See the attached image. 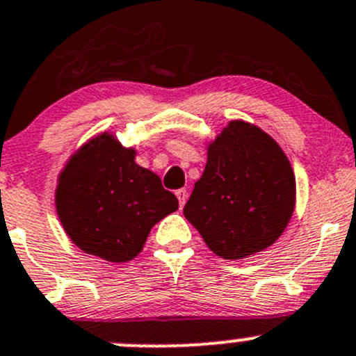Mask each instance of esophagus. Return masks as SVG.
Listing matches in <instances>:
<instances>
[{
  "mask_svg": "<svg viewBox=\"0 0 356 356\" xmlns=\"http://www.w3.org/2000/svg\"><path fill=\"white\" fill-rule=\"evenodd\" d=\"M175 196H177L179 200V207H184L186 200H188V191H186V189H177V191H175Z\"/></svg>",
  "mask_w": 356,
  "mask_h": 356,
  "instance_id": "obj_1",
  "label": "esophagus"
}]
</instances>
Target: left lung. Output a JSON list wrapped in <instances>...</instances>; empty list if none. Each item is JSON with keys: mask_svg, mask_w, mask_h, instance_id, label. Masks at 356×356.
<instances>
[{"mask_svg": "<svg viewBox=\"0 0 356 356\" xmlns=\"http://www.w3.org/2000/svg\"><path fill=\"white\" fill-rule=\"evenodd\" d=\"M294 196L293 168L277 143L236 120L208 148L184 217L213 253L239 260L277 241L293 215Z\"/></svg>", "mask_w": 356, "mask_h": 356, "instance_id": "left-lung-1", "label": "left lung"}]
</instances>
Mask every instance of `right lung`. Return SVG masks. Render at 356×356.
<instances>
[{
	"mask_svg": "<svg viewBox=\"0 0 356 356\" xmlns=\"http://www.w3.org/2000/svg\"><path fill=\"white\" fill-rule=\"evenodd\" d=\"M179 208L160 177L134 161L111 136L82 146L60 175L56 211L82 251L129 261L143 250L156 222Z\"/></svg>",
	"mask_w": 356,
	"mask_h": 356,
	"instance_id": "obj_1",
	"label": "right lung"
}]
</instances>
